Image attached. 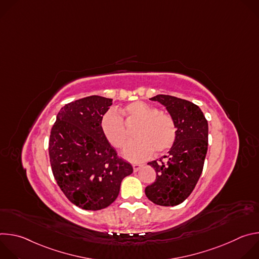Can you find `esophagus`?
Instances as JSON below:
<instances>
[{"label":"esophagus","mask_w":259,"mask_h":259,"mask_svg":"<svg viewBox=\"0 0 259 259\" xmlns=\"http://www.w3.org/2000/svg\"><path fill=\"white\" fill-rule=\"evenodd\" d=\"M132 167H133V170L136 172V171H138V170L140 169L141 165H140V164H136V163H134V164H132Z\"/></svg>","instance_id":"34e87169"}]
</instances>
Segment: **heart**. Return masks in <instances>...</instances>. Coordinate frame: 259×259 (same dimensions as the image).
<instances>
[{"label":"heart","mask_w":259,"mask_h":259,"mask_svg":"<svg viewBox=\"0 0 259 259\" xmlns=\"http://www.w3.org/2000/svg\"><path fill=\"white\" fill-rule=\"evenodd\" d=\"M120 115L109 110L100 121L102 133L108 142L116 149H123L129 138L128 128L136 126L134 130L135 140L131 141L124 150V157L132 162L142 161L157 154L170 150L176 141L177 128L173 118L158 108L142 101H135L123 109Z\"/></svg>","instance_id":"1"}]
</instances>
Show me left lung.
I'll list each match as a JSON object with an SVG mask.
<instances>
[{"label":"left lung","instance_id":"left-lung-1","mask_svg":"<svg viewBox=\"0 0 259 259\" xmlns=\"http://www.w3.org/2000/svg\"><path fill=\"white\" fill-rule=\"evenodd\" d=\"M151 100L166 106L176 124L177 137L168 156L147 163L157 177L144 192L157 205L176 206L192 194L202 174L208 150V122L200 107L189 100L163 94Z\"/></svg>","mask_w":259,"mask_h":259}]
</instances>
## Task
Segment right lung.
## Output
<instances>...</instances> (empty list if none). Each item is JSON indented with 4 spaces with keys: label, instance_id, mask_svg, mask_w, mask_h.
I'll list each match as a JSON object with an SVG mask.
<instances>
[{
    "label": "right lung",
    "instance_id": "right-lung-1",
    "mask_svg": "<svg viewBox=\"0 0 259 259\" xmlns=\"http://www.w3.org/2000/svg\"><path fill=\"white\" fill-rule=\"evenodd\" d=\"M113 99L92 95L65 104L49 139L54 178L65 197L85 210L112 204L132 166L118 157L100 127Z\"/></svg>",
    "mask_w": 259,
    "mask_h": 259
}]
</instances>
